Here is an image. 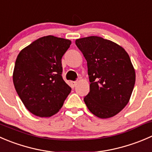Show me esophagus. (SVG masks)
Instances as JSON below:
<instances>
[{"label": "esophagus", "instance_id": "1", "mask_svg": "<svg viewBox=\"0 0 152 152\" xmlns=\"http://www.w3.org/2000/svg\"><path fill=\"white\" fill-rule=\"evenodd\" d=\"M70 83H71L72 87H73V88H74V87L76 85V83H77V82H71Z\"/></svg>", "mask_w": 152, "mask_h": 152}]
</instances>
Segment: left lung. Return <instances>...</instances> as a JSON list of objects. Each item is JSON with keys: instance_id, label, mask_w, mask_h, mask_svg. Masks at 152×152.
Segmentation results:
<instances>
[{"instance_id": "8db88e82", "label": "left lung", "mask_w": 152, "mask_h": 152, "mask_svg": "<svg viewBox=\"0 0 152 152\" xmlns=\"http://www.w3.org/2000/svg\"><path fill=\"white\" fill-rule=\"evenodd\" d=\"M88 64L90 92L84 101L90 111L102 119L121 111L130 99L135 71L130 57L120 45L99 36L76 40Z\"/></svg>"}]
</instances>
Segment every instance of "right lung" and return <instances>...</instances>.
Segmentation results:
<instances>
[{"label": "right lung", "mask_w": 152, "mask_h": 152, "mask_svg": "<svg viewBox=\"0 0 152 152\" xmlns=\"http://www.w3.org/2000/svg\"><path fill=\"white\" fill-rule=\"evenodd\" d=\"M71 42L53 35L37 39L19 53L13 83L25 107L40 117L54 115L71 91L63 79L61 58Z\"/></svg>", "instance_id": "1"}]
</instances>
